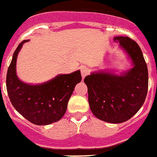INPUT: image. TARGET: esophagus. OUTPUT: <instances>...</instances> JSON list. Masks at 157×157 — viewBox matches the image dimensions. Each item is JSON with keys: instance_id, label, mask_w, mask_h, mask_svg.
Returning <instances> with one entry per match:
<instances>
[{"instance_id": "1", "label": "esophagus", "mask_w": 157, "mask_h": 157, "mask_svg": "<svg viewBox=\"0 0 157 157\" xmlns=\"http://www.w3.org/2000/svg\"><path fill=\"white\" fill-rule=\"evenodd\" d=\"M80 73H81L82 77L84 78L86 76L88 75L89 70L87 68H86L85 66H81V67H80Z\"/></svg>"}]
</instances>
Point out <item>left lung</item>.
Masks as SVG:
<instances>
[{"instance_id":"8db88e82","label":"left lung","mask_w":157,"mask_h":157,"mask_svg":"<svg viewBox=\"0 0 157 157\" xmlns=\"http://www.w3.org/2000/svg\"><path fill=\"white\" fill-rule=\"evenodd\" d=\"M114 40L126 50L134 68L122 76L94 73L84 78L91 112L99 120L120 124L133 117L145 101L148 91L147 65L138 44L128 36H116Z\"/></svg>"}]
</instances>
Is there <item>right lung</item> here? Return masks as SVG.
<instances>
[{"instance_id":"add662e5","label":"right lung","mask_w":157,"mask_h":157,"mask_svg":"<svg viewBox=\"0 0 157 157\" xmlns=\"http://www.w3.org/2000/svg\"><path fill=\"white\" fill-rule=\"evenodd\" d=\"M27 41L21 42L14 52L7 73V91L12 105L22 117L36 125H47L57 122L66 113L74 87L81 81V74L78 70L59 75L40 85L22 83L16 76L15 64L19 50Z\"/></svg>"}]
</instances>
